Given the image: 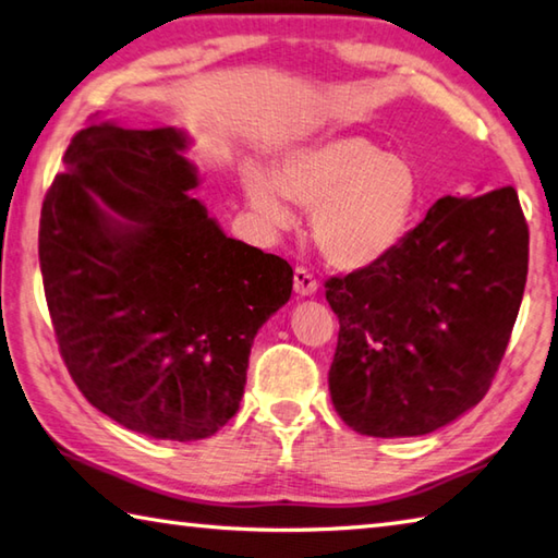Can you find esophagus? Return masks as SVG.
Listing matches in <instances>:
<instances>
[{
	"label": "esophagus",
	"mask_w": 558,
	"mask_h": 558,
	"mask_svg": "<svg viewBox=\"0 0 558 558\" xmlns=\"http://www.w3.org/2000/svg\"><path fill=\"white\" fill-rule=\"evenodd\" d=\"M316 289H318V281L314 279V274H311L304 267H296L294 269V291H296V294L299 296H311V294H316Z\"/></svg>",
	"instance_id": "obj_1"
}]
</instances>
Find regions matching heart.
<instances>
[{
    "instance_id": "1",
    "label": "heart",
    "mask_w": 558,
    "mask_h": 558,
    "mask_svg": "<svg viewBox=\"0 0 558 558\" xmlns=\"http://www.w3.org/2000/svg\"><path fill=\"white\" fill-rule=\"evenodd\" d=\"M250 208L269 228H289L287 198L314 208V238L340 269H363L387 257L412 230L422 185L414 166L363 134H338L281 156L274 175L247 166Z\"/></svg>"
}]
</instances>
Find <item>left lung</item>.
I'll list each match as a JSON object with an SVG mask.
<instances>
[{
    "instance_id": "1",
    "label": "left lung",
    "mask_w": 558,
    "mask_h": 558,
    "mask_svg": "<svg viewBox=\"0 0 558 558\" xmlns=\"http://www.w3.org/2000/svg\"><path fill=\"white\" fill-rule=\"evenodd\" d=\"M530 228L512 185L438 198L399 247L326 281L330 399L357 434L422 436L490 389L520 314Z\"/></svg>"
}]
</instances>
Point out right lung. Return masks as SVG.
I'll use <instances>...</instances> for the list:
<instances>
[{
    "mask_svg": "<svg viewBox=\"0 0 558 558\" xmlns=\"http://www.w3.org/2000/svg\"><path fill=\"white\" fill-rule=\"evenodd\" d=\"M183 132L90 122L38 225L48 314L83 397L130 432L198 441L240 409L254 336L291 296L287 259L225 234Z\"/></svg>",
    "mask_w": 558,
    "mask_h": 558,
    "instance_id": "right-lung-1",
    "label": "right lung"
}]
</instances>
